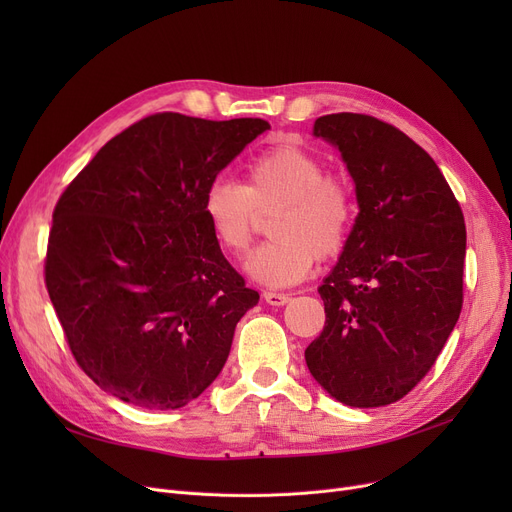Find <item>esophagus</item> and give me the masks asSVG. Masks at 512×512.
Masks as SVG:
<instances>
[{
  "instance_id": "esophagus-1",
  "label": "esophagus",
  "mask_w": 512,
  "mask_h": 512,
  "mask_svg": "<svg viewBox=\"0 0 512 512\" xmlns=\"http://www.w3.org/2000/svg\"><path fill=\"white\" fill-rule=\"evenodd\" d=\"M263 301H265L267 305L282 307V305H286V303L290 301V297H288V294H284V292H272V290H267V292H263Z\"/></svg>"
}]
</instances>
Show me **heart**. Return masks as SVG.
Instances as JSON below:
<instances>
[{
    "label": "heart",
    "instance_id": "1",
    "mask_svg": "<svg viewBox=\"0 0 512 512\" xmlns=\"http://www.w3.org/2000/svg\"><path fill=\"white\" fill-rule=\"evenodd\" d=\"M276 209L274 240L257 247L247 274L270 288L305 280L317 257L338 255L351 236L357 201L346 178L326 172V161L297 143H278L247 166V184L218 178L203 195V215L218 247L240 257L257 230V213Z\"/></svg>",
    "mask_w": 512,
    "mask_h": 512
}]
</instances>
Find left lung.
Wrapping results in <instances>:
<instances>
[{"label":"left lung","instance_id":"obj_1","mask_svg":"<svg viewBox=\"0 0 512 512\" xmlns=\"http://www.w3.org/2000/svg\"><path fill=\"white\" fill-rule=\"evenodd\" d=\"M313 134L342 153L359 215L319 286L326 326L305 361L344 405L384 407L425 378L459 321L463 211L436 161L392 124L342 112Z\"/></svg>","mask_w":512,"mask_h":512}]
</instances>
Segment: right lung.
<instances>
[{
	"label": "right lung",
	"instance_id": "right-lung-1",
	"mask_svg": "<svg viewBox=\"0 0 512 512\" xmlns=\"http://www.w3.org/2000/svg\"><path fill=\"white\" fill-rule=\"evenodd\" d=\"M267 128L153 114L107 141L62 193L45 286L78 367L101 390L166 411L220 375L259 292L213 240L203 195Z\"/></svg>",
	"mask_w": 512,
	"mask_h": 512
}]
</instances>
